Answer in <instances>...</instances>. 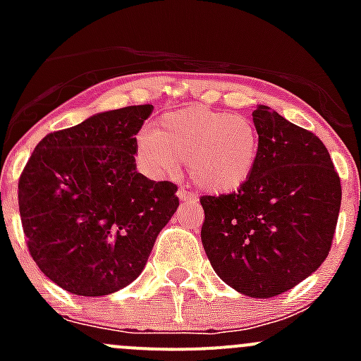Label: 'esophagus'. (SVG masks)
Listing matches in <instances>:
<instances>
[{
	"label": "esophagus",
	"instance_id": "34e87169",
	"mask_svg": "<svg viewBox=\"0 0 361 361\" xmlns=\"http://www.w3.org/2000/svg\"><path fill=\"white\" fill-rule=\"evenodd\" d=\"M176 195H178V199H180L181 202H185V201H192V199L195 197L194 194H190V192L185 190V188H180V190L176 192Z\"/></svg>",
	"mask_w": 361,
	"mask_h": 361
}]
</instances>
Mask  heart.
Masks as SVG:
<instances>
[{
	"label": "heart",
	"mask_w": 361,
	"mask_h": 361,
	"mask_svg": "<svg viewBox=\"0 0 361 361\" xmlns=\"http://www.w3.org/2000/svg\"><path fill=\"white\" fill-rule=\"evenodd\" d=\"M137 157L155 176H169L187 159L190 180L207 194H228L246 185L260 157V134L245 115L187 106L167 111L154 130H141Z\"/></svg>",
	"instance_id": "obj_1"
}]
</instances>
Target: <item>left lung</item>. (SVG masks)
Here are the masks:
<instances>
[{"mask_svg": "<svg viewBox=\"0 0 361 361\" xmlns=\"http://www.w3.org/2000/svg\"><path fill=\"white\" fill-rule=\"evenodd\" d=\"M260 157L238 192L204 195V251L235 292L271 298L292 290L329 257L341 180L318 136L258 104Z\"/></svg>", "mask_w": 361, "mask_h": 361, "instance_id": "left-lung-1", "label": "left lung"}]
</instances>
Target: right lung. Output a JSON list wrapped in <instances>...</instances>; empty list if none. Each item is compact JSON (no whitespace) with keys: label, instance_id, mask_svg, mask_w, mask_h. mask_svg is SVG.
<instances>
[{"label":"right lung","instance_id":"right-lung-1","mask_svg":"<svg viewBox=\"0 0 361 361\" xmlns=\"http://www.w3.org/2000/svg\"><path fill=\"white\" fill-rule=\"evenodd\" d=\"M152 104L96 113L36 145L19 180V211L39 271L78 297L126 288L180 206L178 187L136 169V134Z\"/></svg>","mask_w":361,"mask_h":361}]
</instances>
